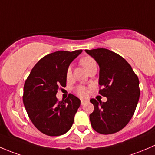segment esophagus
Instances as JSON below:
<instances>
[{
	"mask_svg": "<svg viewBox=\"0 0 155 155\" xmlns=\"http://www.w3.org/2000/svg\"><path fill=\"white\" fill-rule=\"evenodd\" d=\"M88 101L87 100H84V99H81V105H84V104L86 103V102H87Z\"/></svg>",
	"mask_w": 155,
	"mask_h": 155,
	"instance_id": "1",
	"label": "esophagus"
}]
</instances>
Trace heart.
<instances>
[{"mask_svg": "<svg viewBox=\"0 0 155 155\" xmlns=\"http://www.w3.org/2000/svg\"><path fill=\"white\" fill-rule=\"evenodd\" d=\"M81 63L87 71H88L92 66L96 65V63H95V60H94L92 57H89V56L83 57V58L81 60ZM71 67H68V68H67V71H66V77L68 78L71 77ZM74 92H75L76 93L81 97H86L87 95V93H88V91H87V87H84V86L83 85L77 86V87H75V89H74Z\"/></svg>", "mask_w": 155, "mask_h": 155, "instance_id": "obj_1", "label": "heart"}]
</instances>
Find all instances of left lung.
<instances>
[{"instance_id":"8db88e82","label":"left lung","mask_w":155,"mask_h":155,"mask_svg":"<svg viewBox=\"0 0 155 155\" xmlns=\"http://www.w3.org/2000/svg\"><path fill=\"white\" fill-rule=\"evenodd\" d=\"M99 66V94L106 102L92 98L94 111L89 115L92 128L101 134L122 130L129 122L140 98L138 77L119 54L106 48L85 50Z\"/></svg>"}]
</instances>
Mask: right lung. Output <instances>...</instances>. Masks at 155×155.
Returning a JSON list of instances; mask_svg holds the SVG:
<instances>
[{
  "label": "right lung",
  "mask_w": 155,
  "mask_h": 155,
  "mask_svg": "<svg viewBox=\"0 0 155 155\" xmlns=\"http://www.w3.org/2000/svg\"><path fill=\"white\" fill-rule=\"evenodd\" d=\"M58 51L42 57L33 68L24 86L23 102L35 127L48 136H60L69 130L81 100L69 94L58 101L56 95L60 86L66 85V71L81 54Z\"/></svg>",
  "instance_id": "right-lung-1"
}]
</instances>
